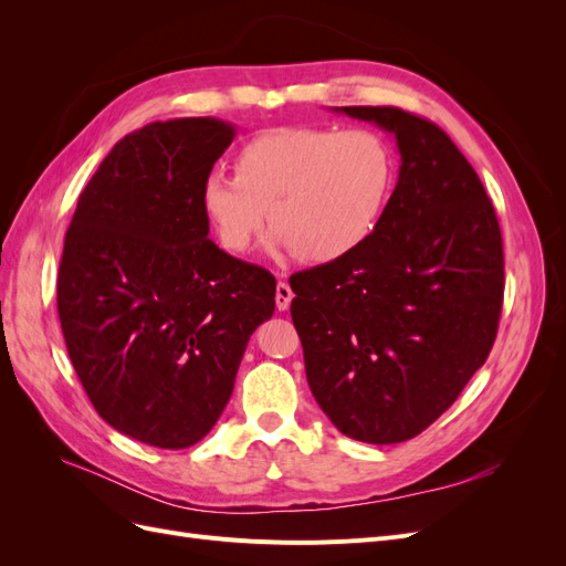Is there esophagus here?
Segmentation results:
<instances>
[{"mask_svg":"<svg viewBox=\"0 0 566 566\" xmlns=\"http://www.w3.org/2000/svg\"><path fill=\"white\" fill-rule=\"evenodd\" d=\"M290 302H293V290H290V285L287 283H279L276 285V310L279 312H285L287 306H290Z\"/></svg>","mask_w":566,"mask_h":566,"instance_id":"obj_1","label":"esophagus"}]
</instances>
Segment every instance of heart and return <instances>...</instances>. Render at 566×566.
<instances>
[{"label": "heart", "mask_w": 566, "mask_h": 566, "mask_svg": "<svg viewBox=\"0 0 566 566\" xmlns=\"http://www.w3.org/2000/svg\"><path fill=\"white\" fill-rule=\"evenodd\" d=\"M394 177V150L378 132L279 127L241 146L235 175H205L198 202L217 243L231 254L248 252L269 217L273 250L331 264L380 227Z\"/></svg>", "instance_id": "1"}]
</instances>
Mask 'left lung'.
I'll list each match as a JSON object with an SVG mask.
<instances>
[{"label":"left lung","instance_id":"1","mask_svg":"<svg viewBox=\"0 0 566 566\" xmlns=\"http://www.w3.org/2000/svg\"><path fill=\"white\" fill-rule=\"evenodd\" d=\"M335 111L394 134L399 181L361 248L290 279V314L323 413L356 441L399 443L484 366L503 310V238L441 127L394 106Z\"/></svg>","mask_w":566,"mask_h":566}]
</instances>
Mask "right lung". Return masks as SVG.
<instances>
[{
	"mask_svg": "<svg viewBox=\"0 0 566 566\" xmlns=\"http://www.w3.org/2000/svg\"><path fill=\"white\" fill-rule=\"evenodd\" d=\"M235 129L214 117L119 139L77 198L56 304L77 378L117 432L193 447L229 403L276 279L219 250L198 191Z\"/></svg>",
	"mask_w": 566,
	"mask_h": 566,
	"instance_id": "right-lung-1",
	"label": "right lung"
}]
</instances>
